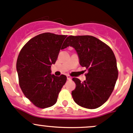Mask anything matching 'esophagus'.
I'll use <instances>...</instances> for the list:
<instances>
[{"label": "esophagus", "mask_w": 133, "mask_h": 133, "mask_svg": "<svg viewBox=\"0 0 133 133\" xmlns=\"http://www.w3.org/2000/svg\"><path fill=\"white\" fill-rule=\"evenodd\" d=\"M66 77H67V79H68V80H70L71 79H72V77H71V76H70L69 75H67Z\"/></svg>", "instance_id": "obj_1"}]
</instances>
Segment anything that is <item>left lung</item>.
<instances>
[{
  "mask_svg": "<svg viewBox=\"0 0 133 133\" xmlns=\"http://www.w3.org/2000/svg\"><path fill=\"white\" fill-rule=\"evenodd\" d=\"M65 46L75 48L80 65L87 71L83 82L76 77L72 79L76 85L72 92L74 100L87 109L99 107L109 99L118 79L114 52L107 44L91 35L68 36Z\"/></svg>",
  "mask_w": 133,
  "mask_h": 133,
  "instance_id": "left-lung-1",
  "label": "left lung"
}]
</instances>
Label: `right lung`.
Segmentation results:
<instances>
[{"instance_id": "1", "label": "right lung", "mask_w": 133, "mask_h": 133, "mask_svg": "<svg viewBox=\"0 0 133 133\" xmlns=\"http://www.w3.org/2000/svg\"><path fill=\"white\" fill-rule=\"evenodd\" d=\"M66 35L43 33L27 42L20 51L17 70L19 86L24 95L37 107L47 108L57 102L66 76L51 74Z\"/></svg>"}]
</instances>
